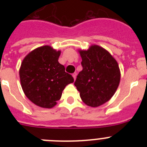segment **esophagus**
<instances>
[{
	"label": "esophagus",
	"instance_id": "obj_1",
	"mask_svg": "<svg viewBox=\"0 0 147 147\" xmlns=\"http://www.w3.org/2000/svg\"><path fill=\"white\" fill-rule=\"evenodd\" d=\"M73 77H74V80H76V73H74V74H73Z\"/></svg>",
	"mask_w": 147,
	"mask_h": 147
}]
</instances>
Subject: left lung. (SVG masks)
Masks as SVG:
<instances>
[{
  "label": "left lung",
  "mask_w": 147,
  "mask_h": 147,
  "mask_svg": "<svg viewBox=\"0 0 147 147\" xmlns=\"http://www.w3.org/2000/svg\"><path fill=\"white\" fill-rule=\"evenodd\" d=\"M80 53L82 71L76 76L74 85L87 105L98 107L109 101L119 87V65L108 51L98 45H92Z\"/></svg>",
  "instance_id": "left-lung-1"
}]
</instances>
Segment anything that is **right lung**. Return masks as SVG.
Wrapping results in <instances>:
<instances>
[{
  "mask_svg": "<svg viewBox=\"0 0 147 147\" xmlns=\"http://www.w3.org/2000/svg\"><path fill=\"white\" fill-rule=\"evenodd\" d=\"M60 51L49 45L37 48L24 58L20 69L23 92L27 98L41 107L51 108L74 78L58 62Z\"/></svg>",
  "mask_w": 147,
  "mask_h": 147,
  "instance_id": "right-lung-1",
  "label": "right lung"
}]
</instances>
